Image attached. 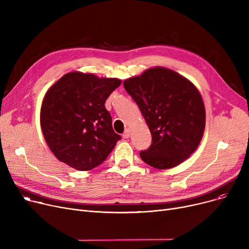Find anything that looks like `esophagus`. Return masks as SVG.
<instances>
[{
	"instance_id": "esophagus-1",
	"label": "esophagus",
	"mask_w": 249,
	"mask_h": 249,
	"mask_svg": "<svg viewBox=\"0 0 249 249\" xmlns=\"http://www.w3.org/2000/svg\"><path fill=\"white\" fill-rule=\"evenodd\" d=\"M130 135H131V130L126 129V131L123 133V138H129Z\"/></svg>"
}]
</instances>
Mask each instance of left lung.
<instances>
[{"label":"left lung","mask_w":249,"mask_h":249,"mask_svg":"<svg viewBox=\"0 0 249 249\" xmlns=\"http://www.w3.org/2000/svg\"><path fill=\"white\" fill-rule=\"evenodd\" d=\"M124 88L144 117L152 136L141 160L168 169L184 162L197 149L206 125V111L199 89L185 76L155 67L124 81Z\"/></svg>","instance_id":"8db88e82"}]
</instances>
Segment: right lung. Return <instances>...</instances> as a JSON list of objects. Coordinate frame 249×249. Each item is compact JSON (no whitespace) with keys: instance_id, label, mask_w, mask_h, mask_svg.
<instances>
[{"instance_id":"add662e5","label":"right lung","mask_w":249,"mask_h":249,"mask_svg":"<svg viewBox=\"0 0 249 249\" xmlns=\"http://www.w3.org/2000/svg\"><path fill=\"white\" fill-rule=\"evenodd\" d=\"M121 83L116 77L71 71L48 89L40 126L58 160L77 171H90L108 158L121 136L113 130L105 102Z\"/></svg>"}]
</instances>
